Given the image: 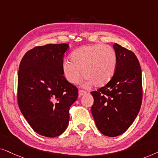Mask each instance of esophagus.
<instances>
[{
	"label": "esophagus",
	"instance_id": "34e87169",
	"mask_svg": "<svg viewBox=\"0 0 158 158\" xmlns=\"http://www.w3.org/2000/svg\"><path fill=\"white\" fill-rule=\"evenodd\" d=\"M87 94V92L85 91V90H81V89L79 90V96L85 95V94Z\"/></svg>",
	"mask_w": 158,
	"mask_h": 158
}]
</instances>
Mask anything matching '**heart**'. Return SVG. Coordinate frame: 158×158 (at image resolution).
Returning <instances> with one entry per match:
<instances>
[{"label": "heart", "instance_id": "1", "mask_svg": "<svg viewBox=\"0 0 158 158\" xmlns=\"http://www.w3.org/2000/svg\"><path fill=\"white\" fill-rule=\"evenodd\" d=\"M71 60H64L63 71L67 80L73 85L79 82L83 73L87 84L103 87L111 80L116 70V53L113 48L103 44L78 48L71 53Z\"/></svg>", "mask_w": 158, "mask_h": 158}]
</instances>
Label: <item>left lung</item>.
I'll return each mask as SVG.
<instances>
[{"label":"left lung","instance_id":"8db88e82","mask_svg":"<svg viewBox=\"0 0 158 158\" xmlns=\"http://www.w3.org/2000/svg\"><path fill=\"white\" fill-rule=\"evenodd\" d=\"M116 70L111 80L92 92L91 110L96 127L104 135L114 137L129 129L139 112L142 100V70L133 52L113 45Z\"/></svg>","mask_w":158,"mask_h":158}]
</instances>
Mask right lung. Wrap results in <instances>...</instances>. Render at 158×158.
<instances>
[{
  "mask_svg": "<svg viewBox=\"0 0 158 158\" xmlns=\"http://www.w3.org/2000/svg\"><path fill=\"white\" fill-rule=\"evenodd\" d=\"M69 44H48L26 52L18 73V104L35 131L56 137L68 127L69 108L77 88L64 76L63 58Z\"/></svg>",
  "mask_w": 158,
  "mask_h": 158,
  "instance_id": "1",
  "label": "right lung"
}]
</instances>
